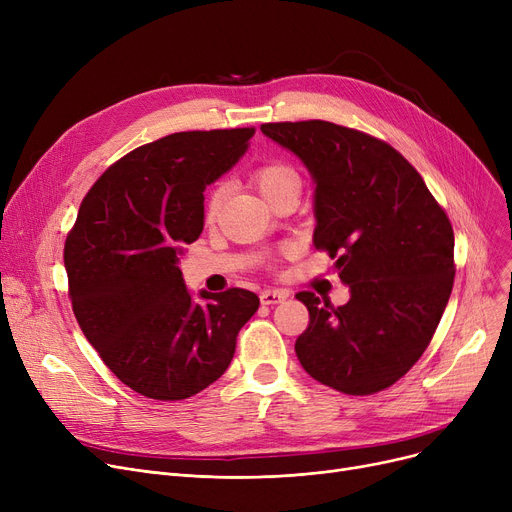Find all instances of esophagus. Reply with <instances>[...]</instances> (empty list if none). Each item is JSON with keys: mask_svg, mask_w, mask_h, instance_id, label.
Returning a JSON list of instances; mask_svg holds the SVG:
<instances>
[{"mask_svg": "<svg viewBox=\"0 0 512 512\" xmlns=\"http://www.w3.org/2000/svg\"><path fill=\"white\" fill-rule=\"evenodd\" d=\"M290 297V292L284 288H272V290H263L261 292V303L263 305H278L284 303Z\"/></svg>", "mask_w": 512, "mask_h": 512, "instance_id": "obj_1", "label": "esophagus"}]
</instances>
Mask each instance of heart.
<instances>
[{
	"label": "heart",
	"instance_id": "b5f03b06",
	"mask_svg": "<svg viewBox=\"0 0 512 512\" xmlns=\"http://www.w3.org/2000/svg\"><path fill=\"white\" fill-rule=\"evenodd\" d=\"M253 182H255L257 191L263 195L265 201H272L276 195L286 191V188H292V186H299L301 184L299 174L294 172L290 166L282 164V161H272V164L261 166L253 174ZM222 197H224V188L222 186L215 188V191L211 193V197L207 201V207H205V220L207 222H211L215 215H218Z\"/></svg>",
	"mask_w": 512,
	"mask_h": 512
}]
</instances>
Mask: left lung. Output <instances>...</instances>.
<instances>
[{
    "instance_id": "1",
    "label": "left lung",
    "mask_w": 512,
    "mask_h": 512,
    "mask_svg": "<svg viewBox=\"0 0 512 512\" xmlns=\"http://www.w3.org/2000/svg\"><path fill=\"white\" fill-rule=\"evenodd\" d=\"M297 155L315 193V249L336 259L351 288L332 307L297 299L309 328L294 351L313 380L344 394H373L400 380L432 340L454 282V234L419 172L388 143L326 120L261 124Z\"/></svg>"
}]
</instances>
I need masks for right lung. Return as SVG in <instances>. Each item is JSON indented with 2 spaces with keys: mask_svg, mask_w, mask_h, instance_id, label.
I'll list each match as a JSON object with an SVG mask.
<instances>
[{
  "mask_svg": "<svg viewBox=\"0 0 512 512\" xmlns=\"http://www.w3.org/2000/svg\"><path fill=\"white\" fill-rule=\"evenodd\" d=\"M255 128L193 130L130 151L93 184L64 265L72 311L103 363L134 392L182 400L228 369L259 309L251 290L193 299L180 255L203 232V191L249 149Z\"/></svg>",
  "mask_w": 512,
  "mask_h": 512,
  "instance_id": "right-lung-1",
  "label": "right lung"
}]
</instances>
